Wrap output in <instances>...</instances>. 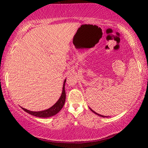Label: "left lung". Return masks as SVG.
Masks as SVG:
<instances>
[{"instance_id": "obj_1", "label": "left lung", "mask_w": 148, "mask_h": 148, "mask_svg": "<svg viewBox=\"0 0 148 148\" xmlns=\"http://www.w3.org/2000/svg\"><path fill=\"white\" fill-rule=\"evenodd\" d=\"M90 110H92V112H94V113H95V114H96L97 115H98V116H102V117H107V116H103V115L99 114H98V113H96V112H94V110H92V109H91V108H90Z\"/></svg>"}]
</instances>
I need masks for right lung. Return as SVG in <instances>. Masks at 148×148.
<instances>
[{
	"mask_svg": "<svg viewBox=\"0 0 148 148\" xmlns=\"http://www.w3.org/2000/svg\"><path fill=\"white\" fill-rule=\"evenodd\" d=\"M66 80H64V84H63V88H62V92L61 94V96L59 98L56 103L54 105H53L50 108L47 109V110H43V111H38V112H33V111L28 110L27 109L22 108V109L26 112L29 113V114L33 115V116H37V117H41V118H47V117H50L54 116L57 114L59 111L61 110L62 107H63L64 102H65L66 99V94L65 90H64V84H65Z\"/></svg>",
	"mask_w": 148,
	"mask_h": 148,
	"instance_id": "add662e5",
	"label": "right lung"
}]
</instances>
